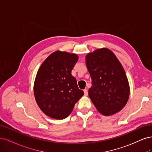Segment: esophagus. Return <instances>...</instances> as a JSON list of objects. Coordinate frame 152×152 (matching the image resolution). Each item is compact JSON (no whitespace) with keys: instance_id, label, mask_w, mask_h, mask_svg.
I'll return each instance as SVG.
<instances>
[{"instance_id":"esophagus-1","label":"esophagus","mask_w":152,"mask_h":152,"mask_svg":"<svg viewBox=\"0 0 152 152\" xmlns=\"http://www.w3.org/2000/svg\"><path fill=\"white\" fill-rule=\"evenodd\" d=\"M84 94H85V96L88 95V90H87V89H85L84 90Z\"/></svg>"}]
</instances>
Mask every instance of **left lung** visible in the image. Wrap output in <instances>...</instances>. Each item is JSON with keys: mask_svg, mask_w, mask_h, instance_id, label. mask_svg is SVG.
Returning a JSON list of instances; mask_svg holds the SVG:
<instances>
[{"mask_svg": "<svg viewBox=\"0 0 152 152\" xmlns=\"http://www.w3.org/2000/svg\"><path fill=\"white\" fill-rule=\"evenodd\" d=\"M91 78L88 95L97 110L104 115L119 112L129 96L126 72L114 53L107 48L97 49L86 56Z\"/></svg>", "mask_w": 152, "mask_h": 152, "instance_id": "8db88e82", "label": "left lung"}]
</instances>
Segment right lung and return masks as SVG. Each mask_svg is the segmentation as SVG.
Returning a JSON list of instances; mask_svg holds the SVG:
<instances>
[{"label":"right lung","instance_id":"obj_1","mask_svg":"<svg viewBox=\"0 0 152 152\" xmlns=\"http://www.w3.org/2000/svg\"><path fill=\"white\" fill-rule=\"evenodd\" d=\"M77 60L75 53L56 51L37 72L33 88L35 100L41 110L51 118H66L84 95L71 75Z\"/></svg>","mask_w":152,"mask_h":152}]
</instances>
